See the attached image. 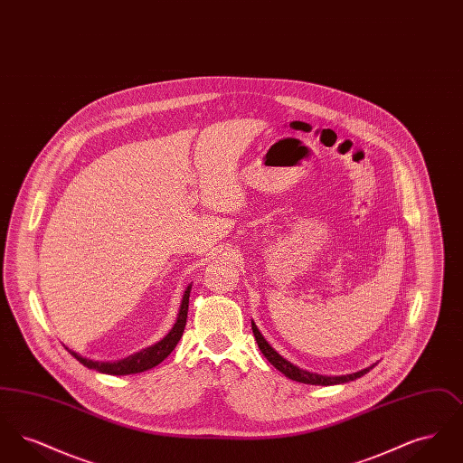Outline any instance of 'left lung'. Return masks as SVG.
I'll use <instances>...</instances> for the list:
<instances>
[{
	"label": "left lung",
	"instance_id": "1",
	"mask_svg": "<svg viewBox=\"0 0 463 463\" xmlns=\"http://www.w3.org/2000/svg\"><path fill=\"white\" fill-rule=\"evenodd\" d=\"M251 330H253L255 340H257V344H259V349H260L265 357H267V361H269L276 370H279L281 373L288 376V378H291V380H295V382H302V383H308V385H336V383H345V382H351V380H355V378H361L363 374H366L370 370H373L374 364H376V363H374V364L364 368V370H361V372H355V373L351 374H340V376L310 373L307 370H302V368L291 364L283 355H279V354L276 353V351L269 345V342L265 340L264 335L259 331L257 325H255L253 321H251Z\"/></svg>",
	"mask_w": 463,
	"mask_h": 463
}]
</instances>
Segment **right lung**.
Listing matches in <instances>:
<instances>
[{
	"label": "right lung",
	"instance_id": "obj_1",
	"mask_svg": "<svg viewBox=\"0 0 463 463\" xmlns=\"http://www.w3.org/2000/svg\"><path fill=\"white\" fill-rule=\"evenodd\" d=\"M191 288L193 285L185 288L184 291V297H182V304H180V310L176 314L175 325L174 328L168 331V335L159 340L155 345L147 347V349H142L140 353L132 354L125 359H119V361H93L89 357H83L71 349H67L71 355H74L83 366H87L90 370H95L99 373L106 374H133L142 373L146 370H151L157 366L161 361H165L172 351L175 349L178 340L182 338V333L185 328V323H187V310H189V295H191Z\"/></svg>",
	"mask_w": 463,
	"mask_h": 463
}]
</instances>
